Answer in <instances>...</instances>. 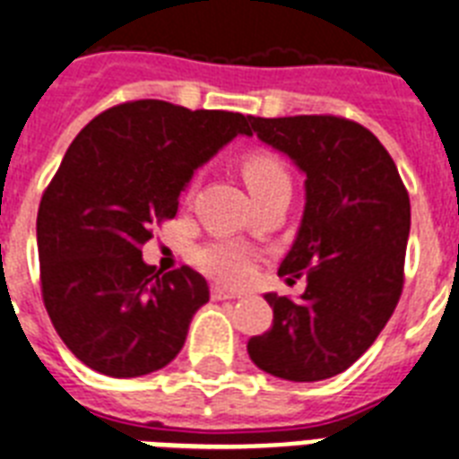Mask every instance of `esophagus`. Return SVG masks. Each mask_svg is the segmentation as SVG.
<instances>
[{"label": "esophagus", "mask_w": 459, "mask_h": 459, "mask_svg": "<svg viewBox=\"0 0 459 459\" xmlns=\"http://www.w3.org/2000/svg\"><path fill=\"white\" fill-rule=\"evenodd\" d=\"M212 298H214V300H236V298H240V293H236V290H229V288L212 286Z\"/></svg>", "instance_id": "1"}]
</instances>
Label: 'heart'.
I'll return each instance as SVG.
<instances>
[{"label":"heart","instance_id":"obj_1","mask_svg":"<svg viewBox=\"0 0 459 459\" xmlns=\"http://www.w3.org/2000/svg\"><path fill=\"white\" fill-rule=\"evenodd\" d=\"M240 171H243V178L250 187V193L257 200L266 190H272L273 186L290 180L286 164L273 152L245 154ZM193 262L212 279L229 283V286H238V283H245L252 276L255 252L247 245L236 243V240H216V243L200 245L193 252Z\"/></svg>","mask_w":459,"mask_h":459}]
</instances>
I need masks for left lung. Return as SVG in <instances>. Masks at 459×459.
I'll use <instances>...</instances> for the list:
<instances>
[{
	"label": "left lung",
	"mask_w": 459,
	"mask_h": 459,
	"mask_svg": "<svg viewBox=\"0 0 459 459\" xmlns=\"http://www.w3.org/2000/svg\"><path fill=\"white\" fill-rule=\"evenodd\" d=\"M247 118L307 176L300 230L279 266L288 283L305 276V293L298 302L266 295L273 324L252 335L247 352L279 378H331L371 348L398 305L410 195L377 135L350 118Z\"/></svg>",
	"instance_id": "8db88e82"
}]
</instances>
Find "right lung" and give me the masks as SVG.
Wrapping results in <instances>:
<instances>
[{
    "label": "right lung",
    "mask_w": 459,
    "mask_h": 459,
    "mask_svg": "<svg viewBox=\"0 0 459 459\" xmlns=\"http://www.w3.org/2000/svg\"><path fill=\"white\" fill-rule=\"evenodd\" d=\"M247 121L133 100L75 135L39 200V286L56 333L90 369L143 377L180 352L207 281L190 266L157 272L143 245L176 216L195 169L247 135Z\"/></svg>",
    "instance_id": "1"
}]
</instances>
